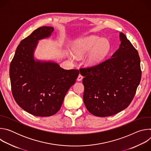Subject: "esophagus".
Masks as SVG:
<instances>
[{
	"label": "esophagus",
	"mask_w": 151,
	"mask_h": 151,
	"mask_svg": "<svg viewBox=\"0 0 151 151\" xmlns=\"http://www.w3.org/2000/svg\"><path fill=\"white\" fill-rule=\"evenodd\" d=\"M83 76L81 75V74H79V75H78V78H77V81H82V79H83Z\"/></svg>",
	"instance_id": "esophagus-1"
}]
</instances>
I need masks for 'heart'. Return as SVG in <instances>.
<instances>
[{
    "label": "heart",
    "instance_id": "heart-1",
    "mask_svg": "<svg viewBox=\"0 0 151 151\" xmlns=\"http://www.w3.org/2000/svg\"><path fill=\"white\" fill-rule=\"evenodd\" d=\"M109 50V42L96 36H90L78 40L73 47V52L77 57H83L91 51L87 63L90 66L100 63Z\"/></svg>",
    "mask_w": 151,
    "mask_h": 151
}]
</instances>
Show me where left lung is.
Returning <instances> with one entry per match:
<instances>
[{"label": "left lung", "instance_id": "obj_1", "mask_svg": "<svg viewBox=\"0 0 151 151\" xmlns=\"http://www.w3.org/2000/svg\"><path fill=\"white\" fill-rule=\"evenodd\" d=\"M121 45L112 56L94 66L81 68L84 76L83 102L87 110L99 117L122 111L133 100L142 76L137 50L123 33Z\"/></svg>", "mask_w": 151, "mask_h": 151}]
</instances>
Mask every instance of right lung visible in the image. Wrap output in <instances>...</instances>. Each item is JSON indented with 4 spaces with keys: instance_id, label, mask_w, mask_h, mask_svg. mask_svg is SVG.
<instances>
[{
    "instance_id": "obj_1",
    "label": "right lung",
    "mask_w": 151,
    "mask_h": 151,
    "mask_svg": "<svg viewBox=\"0 0 151 151\" xmlns=\"http://www.w3.org/2000/svg\"><path fill=\"white\" fill-rule=\"evenodd\" d=\"M54 29L44 26L21 40L9 67L13 97L25 111L37 116H50L60 109L79 70H65L51 61H35L38 40L51 36Z\"/></svg>"
}]
</instances>
